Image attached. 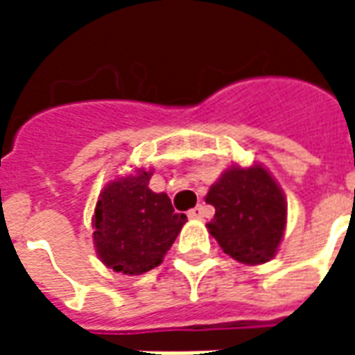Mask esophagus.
I'll list each match as a JSON object with an SVG mask.
<instances>
[{
    "instance_id": "esophagus-1",
    "label": "esophagus",
    "mask_w": 355,
    "mask_h": 355,
    "mask_svg": "<svg viewBox=\"0 0 355 355\" xmlns=\"http://www.w3.org/2000/svg\"><path fill=\"white\" fill-rule=\"evenodd\" d=\"M188 216L193 218V220H198V218H203L205 216V207L203 205H198V207H193L188 211Z\"/></svg>"
}]
</instances>
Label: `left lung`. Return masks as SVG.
<instances>
[{"mask_svg": "<svg viewBox=\"0 0 355 355\" xmlns=\"http://www.w3.org/2000/svg\"><path fill=\"white\" fill-rule=\"evenodd\" d=\"M205 201L215 207L207 228L224 253L251 266L274 257L285 230L287 203L262 165L224 171Z\"/></svg>", "mask_w": 355, "mask_h": 355, "instance_id": "left-lung-1", "label": "left lung"}]
</instances>
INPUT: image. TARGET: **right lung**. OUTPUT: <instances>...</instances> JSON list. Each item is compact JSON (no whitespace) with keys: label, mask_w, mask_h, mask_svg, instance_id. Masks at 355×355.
<instances>
[{"label":"right lung","mask_w":355,"mask_h":355,"mask_svg":"<svg viewBox=\"0 0 355 355\" xmlns=\"http://www.w3.org/2000/svg\"><path fill=\"white\" fill-rule=\"evenodd\" d=\"M150 177V171L139 169L116 178L96 201L94 247L114 272L139 275L159 266L186 223V215L175 213L167 193L148 188Z\"/></svg>","instance_id":"1"}]
</instances>
